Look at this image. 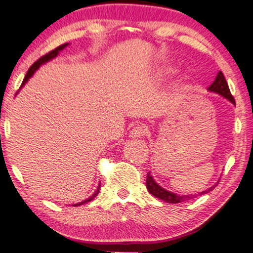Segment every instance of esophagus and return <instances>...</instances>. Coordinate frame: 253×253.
I'll list each match as a JSON object with an SVG mask.
<instances>
[{
	"instance_id": "34e87169",
	"label": "esophagus",
	"mask_w": 253,
	"mask_h": 253,
	"mask_svg": "<svg viewBox=\"0 0 253 253\" xmlns=\"http://www.w3.org/2000/svg\"><path fill=\"white\" fill-rule=\"evenodd\" d=\"M147 133H148V129L144 125H136L133 128V129L130 130L129 136L133 138L134 137H142V136H144Z\"/></svg>"
}]
</instances>
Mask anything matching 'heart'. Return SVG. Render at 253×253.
I'll return each mask as SVG.
<instances>
[{"mask_svg":"<svg viewBox=\"0 0 253 253\" xmlns=\"http://www.w3.org/2000/svg\"><path fill=\"white\" fill-rule=\"evenodd\" d=\"M176 72H177V66L174 65L172 63L167 62V63H164L163 65L158 67L157 73H156V78L159 80H165V79H169L170 77H173ZM189 80H190V76L188 73H186L182 77L181 83H182V84H186L189 83Z\"/></svg>","mask_w":253,"mask_h":253,"instance_id":"1","label":"heart"}]
</instances>
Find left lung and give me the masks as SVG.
<instances>
[{"label": "left lung", "instance_id": "1", "mask_svg": "<svg viewBox=\"0 0 253 253\" xmlns=\"http://www.w3.org/2000/svg\"><path fill=\"white\" fill-rule=\"evenodd\" d=\"M208 90L211 92H215V94L222 96V97L228 99L230 103H233V104L235 105V99L232 96V94H230L228 84H227L225 76H223V73L221 72V71H219L215 80L213 81V84L208 88ZM216 184H213V186L210 187L209 189L202 191V193H198L196 195H191V194L190 195H177V194L172 193V191L164 189L163 187L159 186V184L154 180L152 175H150V172L147 174V189L149 193H150L152 196H155L156 198L162 199V201L166 202V203H172V204L187 202V201H189V199L196 198L198 196H202V195H204V194H208L211 190L214 189V188L216 187Z\"/></svg>", "mask_w": 253, "mask_h": 253}]
</instances>
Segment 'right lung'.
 <instances>
[{"label": "right lung", "instance_id": "1", "mask_svg": "<svg viewBox=\"0 0 253 253\" xmlns=\"http://www.w3.org/2000/svg\"><path fill=\"white\" fill-rule=\"evenodd\" d=\"M67 45H69V43H64V44H62V45H59V47H57L56 49H54V50L52 51H50L49 52V54H47V55H44V56H42L40 59H38L37 62H35L33 65H32L31 67H30V70L27 71V73H26V76H25V79L23 80V84H21V86H20V89L21 88H23L24 86H25V84H27V81L30 80V78H32V76H33V74L35 73V71L37 70H39V67H40L41 65H43V64H45V63H48L49 60H51V59H54L55 57H57V55L59 54V51H62L64 48H66ZM99 189H101V184H98V187H97V190L95 191L94 194L91 195V196L89 197V198H87V199H84V201H83V202H80V203H78V204H74L73 206H79V205H83V204H86V203H88V202H90L91 199H94L96 196H97V194L99 193Z\"/></svg>", "mask_w": 253, "mask_h": 253}]
</instances>
